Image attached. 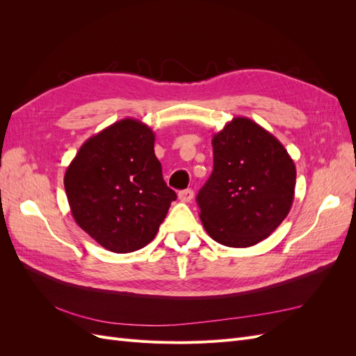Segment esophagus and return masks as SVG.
Instances as JSON below:
<instances>
[{
	"label": "esophagus",
	"instance_id": "34e87169",
	"mask_svg": "<svg viewBox=\"0 0 356 356\" xmlns=\"http://www.w3.org/2000/svg\"><path fill=\"white\" fill-rule=\"evenodd\" d=\"M193 196H195V191H193L191 188H186V190H182V191L178 193V199H179L181 202H184V203L191 202V200H193Z\"/></svg>",
	"mask_w": 356,
	"mask_h": 356
}]
</instances>
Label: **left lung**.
<instances>
[{
  "label": "left lung",
  "instance_id": "left-lung-1",
  "mask_svg": "<svg viewBox=\"0 0 356 356\" xmlns=\"http://www.w3.org/2000/svg\"><path fill=\"white\" fill-rule=\"evenodd\" d=\"M213 170L199 195V217L211 238L248 248L268 238L293 207L296 165L285 147L248 117L212 136Z\"/></svg>",
  "mask_w": 356,
  "mask_h": 356
}]
</instances>
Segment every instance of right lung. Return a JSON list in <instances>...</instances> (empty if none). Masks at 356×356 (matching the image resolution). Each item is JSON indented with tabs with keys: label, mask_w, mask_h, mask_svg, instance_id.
<instances>
[{
	"label": "right lung",
	"mask_w": 356,
	"mask_h": 356,
	"mask_svg": "<svg viewBox=\"0 0 356 356\" xmlns=\"http://www.w3.org/2000/svg\"><path fill=\"white\" fill-rule=\"evenodd\" d=\"M154 141L152 127L123 118L90 136L63 177L75 222L111 252L152 242L177 199L163 181Z\"/></svg>",
	"instance_id": "add662e5"
}]
</instances>
